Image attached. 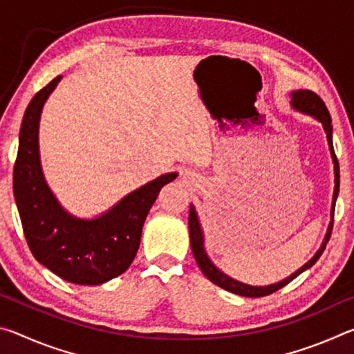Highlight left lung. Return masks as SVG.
Here are the masks:
<instances>
[{"mask_svg":"<svg viewBox=\"0 0 354 354\" xmlns=\"http://www.w3.org/2000/svg\"><path fill=\"white\" fill-rule=\"evenodd\" d=\"M292 106L295 107L297 111H301L304 113H309V115L315 117L319 122H322L323 128H325V133L328 137V143H329V149H331V154H333V160H334V171H335V190H334V196H333V221L331 225L328 227V232H326V237H325V242L320 247V250L317 251L315 256L310 259L308 263H304V266L297 270L293 274H290L289 278H286L283 281H279L277 284H272V286H248V284H243V283H239V281L232 279L230 277H226L223 272H220L217 267L214 266V263L209 261L207 254L205 253V247H203V232H201V227L198 223V217H196L195 214V209L190 207V214H189V234H190V247H192V253L195 256V261L198 263V267L201 268V272L205 273V277L212 281L214 284H217L221 289H225L227 292H232L236 293V295H242V297H251V298H257V297H266V295H270V293L277 292L279 289H283L284 286H287L290 283V281L295 279L299 273H303L306 268L313 267L314 263L319 261V257L322 256L323 251L326 248V243L329 241V237H331V231H333V225H334V207H335V198H337V194H339V181H340V176H339V162H337V158H335V153H334V148H333V127H331V115H329V112L326 109L325 103H323V100L319 97V95L310 92V91H297L292 93Z\"/></svg>","mask_w":354,"mask_h":354,"instance_id":"8db88e82","label":"left lung"}]
</instances>
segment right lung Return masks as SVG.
Here are the masks:
<instances>
[{
  "instance_id": "obj_1",
  "label": "right lung",
  "mask_w": 354,
  "mask_h": 354,
  "mask_svg": "<svg viewBox=\"0 0 354 354\" xmlns=\"http://www.w3.org/2000/svg\"><path fill=\"white\" fill-rule=\"evenodd\" d=\"M62 76L34 95L23 115L14 165V196L28 247L41 266L68 283L98 286L128 270L140 245L142 227L159 190L176 173L159 176L95 220L71 217L59 206L41 175L39 120L44 103Z\"/></svg>"
}]
</instances>
